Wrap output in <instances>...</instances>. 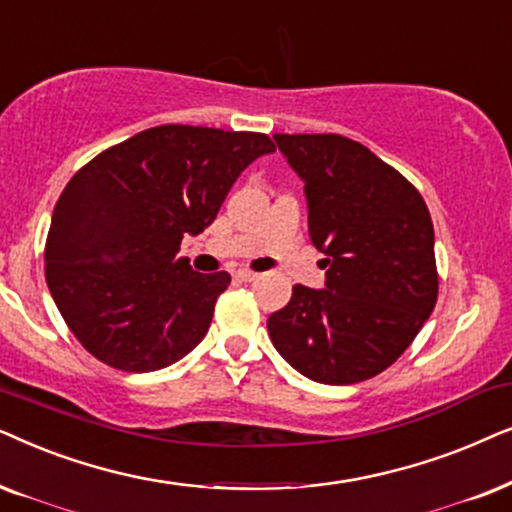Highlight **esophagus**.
Returning a JSON list of instances; mask_svg holds the SVG:
<instances>
[{
    "label": "esophagus",
    "mask_w": 512,
    "mask_h": 512,
    "mask_svg": "<svg viewBox=\"0 0 512 512\" xmlns=\"http://www.w3.org/2000/svg\"><path fill=\"white\" fill-rule=\"evenodd\" d=\"M257 276H260V274H255V271H250V269H238L236 271V278H241V281H245V283L255 281Z\"/></svg>",
    "instance_id": "1"
}]
</instances>
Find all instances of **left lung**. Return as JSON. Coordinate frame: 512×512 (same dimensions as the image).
Here are the masks:
<instances>
[{
    "mask_svg": "<svg viewBox=\"0 0 512 512\" xmlns=\"http://www.w3.org/2000/svg\"><path fill=\"white\" fill-rule=\"evenodd\" d=\"M304 182L325 288H292L267 320L276 351L318 384H358L403 356L438 299L435 234L398 170L344 135H274Z\"/></svg>",
    "mask_w": 512,
    "mask_h": 512,
    "instance_id": "left-lung-1",
    "label": "left lung"
}]
</instances>
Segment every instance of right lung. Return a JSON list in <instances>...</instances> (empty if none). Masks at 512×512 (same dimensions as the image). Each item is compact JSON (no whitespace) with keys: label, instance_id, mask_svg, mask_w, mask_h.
Instances as JSON below:
<instances>
[{"label":"right lung","instance_id":"1","mask_svg":"<svg viewBox=\"0 0 512 512\" xmlns=\"http://www.w3.org/2000/svg\"><path fill=\"white\" fill-rule=\"evenodd\" d=\"M274 152L262 133L147 128L88 161L53 208L44 262L60 316L109 367L154 372L206 337L227 271L177 257L210 227L238 175Z\"/></svg>","mask_w":512,"mask_h":512}]
</instances>
